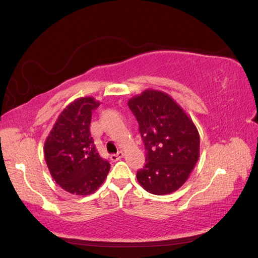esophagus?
Returning a JSON list of instances; mask_svg holds the SVG:
<instances>
[{
  "mask_svg": "<svg viewBox=\"0 0 258 258\" xmlns=\"http://www.w3.org/2000/svg\"><path fill=\"white\" fill-rule=\"evenodd\" d=\"M123 156H124V152H123V151H119L118 153L110 155V160L114 161V162H115V161H117V160H120V159H122Z\"/></svg>",
  "mask_w": 258,
  "mask_h": 258,
  "instance_id": "esophagus-1",
  "label": "esophagus"
}]
</instances>
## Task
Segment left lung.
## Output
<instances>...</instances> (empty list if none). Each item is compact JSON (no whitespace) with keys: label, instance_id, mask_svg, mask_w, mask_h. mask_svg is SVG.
Listing matches in <instances>:
<instances>
[{"label":"left lung","instance_id":"left-lung-1","mask_svg":"<svg viewBox=\"0 0 258 258\" xmlns=\"http://www.w3.org/2000/svg\"><path fill=\"white\" fill-rule=\"evenodd\" d=\"M140 125L146 164L136 173L152 195L172 194L188 180L200 156V136L194 120L162 90L145 89L128 99Z\"/></svg>","mask_w":258,"mask_h":258}]
</instances>
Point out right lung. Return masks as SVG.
Segmentation results:
<instances>
[{"mask_svg":"<svg viewBox=\"0 0 258 258\" xmlns=\"http://www.w3.org/2000/svg\"><path fill=\"white\" fill-rule=\"evenodd\" d=\"M99 104L92 96L74 100L60 113L45 139L43 153L49 172L72 195L94 194L109 172L110 164L96 151L89 130L92 113Z\"/></svg>","mask_w":258,"mask_h":258,"instance_id":"right-lung-1","label":"right lung"}]
</instances>
